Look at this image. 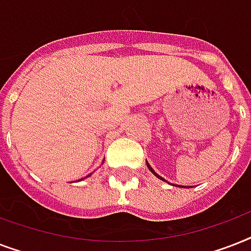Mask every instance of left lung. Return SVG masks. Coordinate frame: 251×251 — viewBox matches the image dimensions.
Here are the masks:
<instances>
[{
    "label": "left lung",
    "instance_id": "left-lung-1",
    "mask_svg": "<svg viewBox=\"0 0 251 251\" xmlns=\"http://www.w3.org/2000/svg\"><path fill=\"white\" fill-rule=\"evenodd\" d=\"M146 164H147V168H149V169H150V171H151V172H152V173H153V175H155V176H156V177H157V178H159V179H161V181H165V182H168V181H167V179H165V178H163V177H161V176H159V175H157V173H156V172H155V171H153V169H152V167H151V165H150V164H149V163H147V161H146ZM176 186H179V185H176ZM179 187H185V186H179ZM187 187H190V186H187Z\"/></svg>",
    "mask_w": 251,
    "mask_h": 251
}]
</instances>
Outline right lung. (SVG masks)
Wrapping results in <instances>:
<instances>
[{
  "label": "right lung",
  "mask_w": 251,
  "mask_h": 251,
  "mask_svg": "<svg viewBox=\"0 0 251 251\" xmlns=\"http://www.w3.org/2000/svg\"><path fill=\"white\" fill-rule=\"evenodd\" d=\"M102 163H104V161H102ZM90 176H91V173L88 176H86V177H90ZM86 177H84V178H86ZM80 179H83V178H80Z\"/></svg>",
  "instance_id": "obj_1"
}]
</instances>
